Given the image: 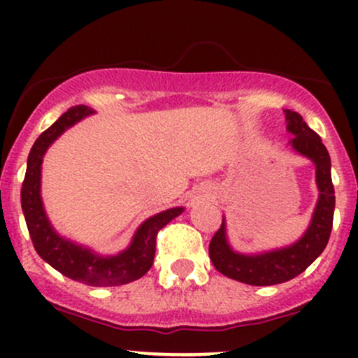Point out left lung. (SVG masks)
I'll use <instances>...</instances> for the list:
<instances>
[{
    "label": "left lung",
    "mask_w": 358,
    "mask_h": 358,
    "mask_svg": "<svg viewBox=\"0 0 358 358\" xmlns=\"http://www.w3.org/2000/svg\"><path fill=\"white\" fill-rule=\"evenodd\" d=\"M286 129L293 134L291 146L301 156L315 163L318 202H316L310 227L301 239L282 249L261 254H241L231 248L225 234V220L213 234L208 254L215 269L224 276L250 286H273L289 281L301 274L315 261L330 239L334 225L335 190L331 183V162L322 138L303 121L294 110L285 109Z\"/></svg>",
    "instance_id": "obj_1"
}]
</instances>
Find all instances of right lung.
Here are the masks:
<instances>
[{"instance_id": "1", "label": "right lung", "mask_w": 358, "mask_h": 358, "mask_svg": "<svg viewBox=\"0 0 358 358\" xmlns=\"http://www.w3.org/2000/svg\"><path fill=\"white\" fill-rule=\"evenodd\" d=\"M92 113L94 110L87 106H73L67 113L62 114L48 129H45L34 143L28 155L27 173L22 185V208L35 250L53 269L87 286H121L136 281L150 271L153 266L156 236L159 229L178 217L185 208H168L146 219L134 232L129 248L116 256H99L94 250L64 239L55 232L45 213L42 196H40L43 155L65 129Z\"/></svg>"}]
</instances>
